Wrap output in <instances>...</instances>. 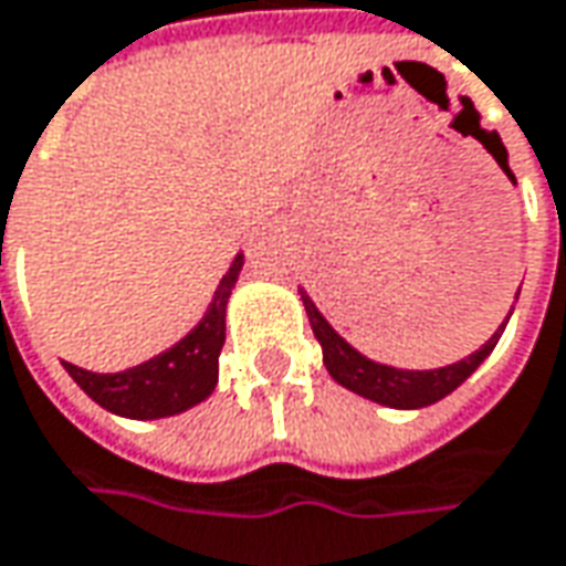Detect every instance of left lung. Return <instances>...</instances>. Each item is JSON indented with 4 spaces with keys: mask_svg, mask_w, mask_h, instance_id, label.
I'll return each instance as SVG.
<instances>
[{
    "mask_svg": "<svg viewBox=\"0 0 566 566\" xmlns=\"http://www.w3.org/2000/svg\"><path fill=\"white\" fill-rule=\"evenodd\" d=\"M497 150L507 157L504 144L497 142ZM302 293V302H305V312H308V321H312V331H315L317 343L324 349V365L331 371V378L343 384L346 390L359 394L365 400L380 402V406H390V409H422V406H431V402L444 400L447 394H453L463 380L489 359L491 349L497 346V339L504 334L507 321L485 339V346H479L472 356L467 359L453 361V365H444V368H428V371H409V368H394V365H380V361H371L368 356H361L359 349H353L346 339L339 337L337 331L327 324V317L317 312V305L308 298L305 290ZM520 295V290H516Z\"/></svg>",
    "mask_w": 566,
    "mask_h": 566,
    "instance_id": "1",
    "label": "left lung"
}]
</instances>
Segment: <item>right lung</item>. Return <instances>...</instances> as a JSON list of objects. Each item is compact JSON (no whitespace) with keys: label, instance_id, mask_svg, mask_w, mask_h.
Listing matches in <instances>:
<instances>
[{"label":"right lung","instance_id":"1","mask_svg":"<svg viewBox=\"0 0 566 566\" xmlns=\"http://www.w3.org/2000/svg\"><path fill=\"white\" fill-rule=\"evenodd\" d=\"M242 264L245 258L235 254L198 327H191L186 337L176 346H169L166 353L116 375H97V371L77 368L72 361H65V371L91 400L125 419H138V422L166 419V416H179L191 406H198L217 387L220 349L227 343V302Z\"/></svg>","mask_w":566,"mask_h":566}]
</instances>
